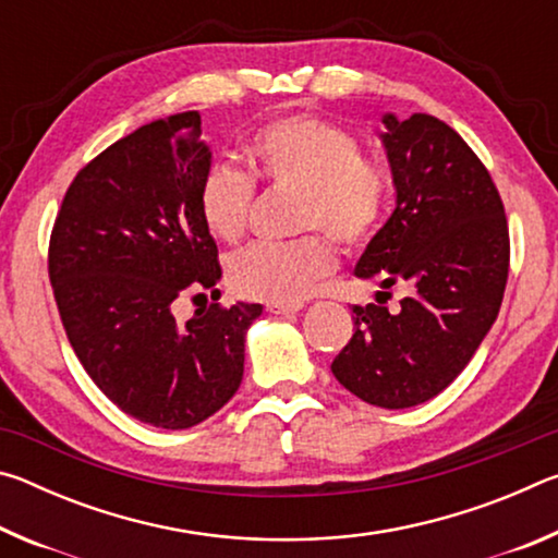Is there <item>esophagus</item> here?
<instances>
[{
    "label": "esophagus",
    "mask_w": 558,
    "mask_h": 558,
    "mask_svg": "<svg viewBox=\"0 0 558 558\" xmlns=\"http://www.w3.org/2000/svg\"><path fill=\"white\" fill-rule=\"evenodd\" d=\"M266 310L272 315H295V313H300L302 305H300V302H298V305H278V302H268Z\"/></svg>",
    "instance_id": "esophagus-1"
}]
</instances>
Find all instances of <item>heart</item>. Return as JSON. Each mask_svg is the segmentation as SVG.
I'll list each match as a JSON object with an SVG mask.
<instances>
[{"label":"heart","mask_w":558,"mask_h":558,"mask_svg":"<svg viewBox=\"0 0 558 558\" xmlns=\"http://www.w3.org/2000/svg\"><path fill=\"white\" fill-rule=\"evenodd\" d=\"M251 174L211 165L199 184V214L214 239L235 243L248 229L256 182L300 192L298 229L325 231L349 251L364 248L384 221L391 182L386 169L337 122L282 116L260 125L245 145ZM337 268L332 243L310 233L292 243L251 245L229 260V286L241 298L298 305Z\"/></svg>","instance_id":"obj_1"}]
</instances>
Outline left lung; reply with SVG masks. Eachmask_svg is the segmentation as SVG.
Masks as SVG:
<instances>
[{"label": "left lung", "instance_id": "8db88e82", "mask_svg": "<svg viewBox=\"0 0 558 558\" xmlns=\"http://www.w3.org/2000/svg\"><path fill=\"white\" fill-rule=\"evenodd\" d=\"M396 209L356 263L381 282L379 305H354V335L335 356L344 389L381 409L438 396L497 319L509 276V229L487 167L446 122L384 118ZM407 298L389 311L388 288Z\"/></svg>", "mask_w": 558, "mask_h": 558}]
</instances>
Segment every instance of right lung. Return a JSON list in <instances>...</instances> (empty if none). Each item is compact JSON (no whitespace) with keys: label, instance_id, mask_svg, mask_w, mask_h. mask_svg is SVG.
<instances>
[{"label":"right lung","instance_id":"obj_1","mask_svg":"<svg viewBox=\"0 0 558 558\" xmlns=\"http://www.w3.org/2000/svg\"><path fill=\"white\" fill-rule=\"evenodd\" d=\"M196 110L153 120L73 177L49 241V278L83 369L132 418L192 428L243 379L260 305L211 302L177 323L174 302L216 295L219 248L199 214L211 167Z\"/></svg>","mask_w":558,"mask_h":558}]
</instances>
